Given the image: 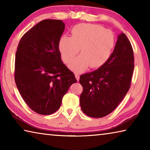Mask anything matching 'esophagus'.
Returning a JSON list of instances; mask_svg holds the SVG:
<instances>
[{"label": "esophagus", "mask_w": 150, "mask_h": 150, "mask_svg": "<svg viewBox=\"0 0 150 150\" xmlns=\"http://www.w3.org/2000/svg\"><path fill=\"white\" fill-rule=\"evenodd\" d=\"M75 77H76V79H77V81L79 80V74L78 73H75Z\"/></svg>", "instance_id": "1"}]
</instances>
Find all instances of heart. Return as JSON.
Returning a JSON list of instances; mask_svg holds the SVG:
<instances>
[{
  "instance_id": "b5f03b06",
  "label": "heart",
  "mask_w": 150,
  "mask_h": 150,
  "mask_svg": "<svg viewBox=\"0 0 150 150\" xmlns=\"http://www.w3.org/2000/svg\"><path fill=\"white\" fill-rule=\"evenodd\" d=\"M115 44L111 30L95 24H79L71 30V37L63 35L58 42L63 62L69 63L79 52L81 54L69 65L75 71H80L88 66L98 68L106 62Z\"/></svg>"
}]
</instances>
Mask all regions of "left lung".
<instances>
[{
    "mask_svg": "<svg viewBox=\"0 0 150 150\" xmlns=\"http://www.w3.org/2000/svg\"><path fill=\"white\" fill-rule=\"evenodd\" d=\"M134 67L132 47L126 35L121 33L105 64L80 76L83 88L80 105L83 112L93 118H102L111 113L130 87Z\"/></svg>",
    "mask_w": 150,
    "mask_h": 150,
    "instance_id": "1",
    "label": "left lung"
}]
</instances>
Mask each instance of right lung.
I'll use <instances>...</instances> for the list:
<instances>
[{"instance_id": "obj_1", "label": "right lung", "mask_w": 150, "mask_h": 150, "mask_svg": "<svg viewBox=\"0 0 150 150\" xmlns=\"http://www.w3.org/2000/svg\"><path fill=\"white\" fill-rule=\"evenodd\" d=\"M64 30L62 20H44L28 30L18 45L15 83L25 103L40 115L56 112L71 85L77 82L58 49Z\"/></svg>"}]
</instances>
